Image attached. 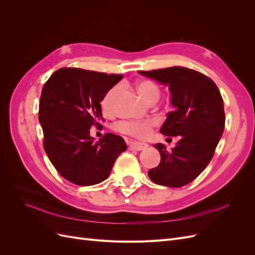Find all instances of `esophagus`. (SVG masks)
<instances>
[{"label": "esophagus", "instance_id": "1", "mask_svg": "<svg viewBox=\"0 0 255 255\" xmlns=\"http://www.w3.org/2000/svg\"><path fill=\"white\" fill-rule=\"evenodd\" d=\"M148 144L142 143V142H138V141H129L128 142V149L130 151H141L144 150Z\"/></svg>", "mask_w": 255, "mask_h": 255}]
</instances>
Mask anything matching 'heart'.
Here are the masks:
<instances>
[{
  "mask_svg": "<svg viewBox=\"0 0 255 255\" xmlns=\"http://www.w3.org/2000/svg\"><path fill=\"white\" fill-rule=\"evenodd\" d=\"M137 90L139 95L148 101L149 103L153 101H157L160 95L159 86L151 80H141L137 83ZM118 91V86L111 88L106 92L105 96L101 100V109L104 115L113 114V102L114 98ZM157 126V121L155 119H146V120H122L115 125V129L122 134H127L132 137L138 138V139H145L152 129Z\"/></svg>",
  "mask_w": 255,
  "mask_h": 255,
  "instance_id": "heart-1",
  "label": "heart"
}]
</instances>
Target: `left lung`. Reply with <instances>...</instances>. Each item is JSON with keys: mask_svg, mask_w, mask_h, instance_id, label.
<instances>
[{"mask_svg": "<svg viewBox=\"0 0 255 255\" xmlns=\"http://www.w3.org/2000/svg\"><path fill=\"white\" fill-rule=\"evenodd\" d=\"M139 73L169 86L174 110L168 113L160 133L180 136L170 152L163 143L154 144L160 163L148 175L158 185L182 187L210 164L222 136L226 116L220 91L206 75L185 67Z\"/></svg>", "mask_w": 255, "mask_h": 255, "instance_id": "obj_1", "label": "left lung"}]
</instances>
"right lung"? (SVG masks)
<instances>
[{
    "label": "right lung",
    "mask_w": 255,
    "mask_h": 255,
    "mask_svg": "<svg viewBox=\"0 0 255 255\" xmlns=\"http://www.w3.org/2000/svg\"><path fill=\"white\" fill-rule=\"evenodd\" d=\"M123 78L80 68H60L45 82L39 102L43 148L57 172L80 186L109 177L119 154L121 136L105 134L94 142L90 128H101V100Z\"/></svg>",
    "instance_id": "add662e5"
}]
</instances>
